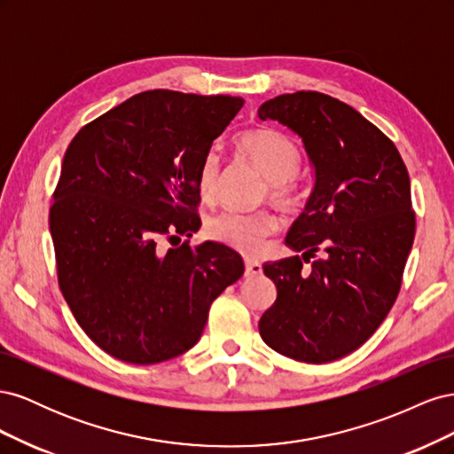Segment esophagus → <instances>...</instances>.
<instances>
[{
	"label": "esophagus",
	"mask_w": 454,
	"mask_h": 454,
	"mask_svg": "<svg viewBox=\"0 0 454 454\" xmlns=\"http://www.w3.org/2000/svg\"><path fill=\"white\" fill-rule=\"evenodd\" d=\"M244 267H246V277H259V274L263 272V267H261V263L255 259H246Z\"/></svg>",
	"instance_id": "34e87169"
}]
</instances>
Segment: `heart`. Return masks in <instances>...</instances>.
Here are the masks:
<instances>
[{"instance_id": "1", "label": "heart", "mask_w": 454, "mask_h": 454, "mask_svg": "<svg viewBox=\"0 0 454 454\" xmlns=\"http://www.w3.org/2000/svg\"><path fill=\"white\" fill-rule=\"evenodd\" d=\"M239 153L267 180V197L280 208L299 202L295 176L301 168V151L286 134L272 129H254L237 138ZM222 185V155L210 149L199 168V189L204 200H214ZM278 229V219L267 210L252 214L222 212L208 219L206 235L240 254H257L261 244Z\"/></svg>"}]
</instances>
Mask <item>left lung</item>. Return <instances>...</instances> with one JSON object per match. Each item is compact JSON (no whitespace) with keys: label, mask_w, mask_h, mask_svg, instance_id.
Returning <instances> with one entry per match:
<instances>
[{"label":"left lung","mask_w":454,"mask_h":454,"mask_svg":"<svg viewBox=\"0 0 454 454\" xmlns=\"http://www.w3.org/2000/svg\"><path fill=\"white\" fill-rule=\"evenodd\" d=\"M257 115L299 134L314 167L305 212L286 237L303 257L263 265L278 295L259 333L287 358L333 362L377 332L400 294L415 239L405 162L373 122L322 92L280 94ZM316 251L323 257L303 270Z\"/></svg>","instance_id":"left-lung-1"}]
</instances>
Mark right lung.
<instances>
[{"label": "right lung", "instance_id": "1", "mask_svg": "<svg viewBox=\"0 0 454 454\" xmlns=\"http://www.w3.org/2000/svg\"><path fill=\"white\" fill-rule=\"evenodd\" d=\"M242 106L235 96L145 90L67 145L49 212L59 286L114 358L149 365L184 354L214 299L244 274L223 244L162 248L199 231L202 157Z\"/></svg>", "mask_w": 454, "mask_h": 454}]
</instances>
